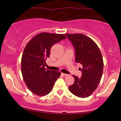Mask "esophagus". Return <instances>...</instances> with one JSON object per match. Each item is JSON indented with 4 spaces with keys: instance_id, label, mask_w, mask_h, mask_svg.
<instances>
[{
    "instance_id": "obj_1",
    "label": "esophagus",
    "mask_w": 121,
    "mask_h": 121,
    "mask_svg": "<svg viewBox=\"0 0 121 121\" xmlns=\"http://www.w3.org/2000/svg\"><path fill=\"white\" fill-rule=\"evenodd\" d=\"M61 74H62V75H63V76H64V77L68 76V74H65V73H61Z\"/></svg>"
}]
</instances>
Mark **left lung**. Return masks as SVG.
Here are the masks:
<instances>
[{
    "label": "left lung",
    "mask_w": 121,
    "mask_h": 121,
    "mask_svg": "<svg viewBox=\"0 0 121 121\" xmlns=\"http://www.w3.org/2000/svg\"><path fill=\"white\" fill-rule=\"evenodd\" d=\"M75 51V61L82 68L80 78L73 75L74 82L69 86L72 94L80 98L89 97L98 87L101 81L104 62L100 50L91 39L82 34H66Z\"/></svg>",
    "instance_id": "obj_1"
}]
</instances>
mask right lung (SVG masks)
Instances as JSON below:
<instances>
[{"label":"right lung","instance_id":"right-lung-1","mask_svg":"<svg viewBox=\"0 0 121 121\" xmlns=\"http://www.w3.org/2000/svg\"><path fill=\"white\" fill-rule=\"evenodd\" d=\"M65 39L63 34L43 32L33 37L26 46L22 57V74L26 85L35 94H48L60 76V72L45 68L46 60L50 57L52 46Z\"/></svg>","mask_w":121,"mask_h":121}]
</instances>
